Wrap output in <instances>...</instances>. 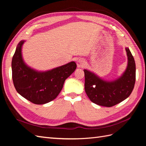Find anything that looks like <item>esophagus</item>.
<instances>
[{
  "mask_svg": "<svg viewBox=\"0 0 146 146\" xmlns=\"http://www.w3.org/2000/svg\"><path fill=\"white\" fill-rule=\"evenodd\" d=\"M86 64V62L85 61V60L82 59V58L78 59V61H77V65L78 68H83L85 67Z\"/></svg>",
  "mask_w": 146,
  "mask_h": 146,
  "instance_id": "esophagus-1",
  "label": "esophagus"
}]
</instances>
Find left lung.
Here are the masks:
<instances>
[{
	"label": "left lung",
	"instance_id": "left-lung-1",
	"mask_svg": "<svg viewBox=\"0 0 146 146\" xmlns=\"http://www.w3.org/2000/svg\"><path fill=\"white\" fill-rule=\"evenodd\" d=\"M125 50L128 64L122 76L114 81H106L93 72L84 69L85 90L92 102L104 107H111L126 99L133 91L136 80V65L129 48Z\"/></svg>",
	"mask_w": 146,
	"mask_h": 146
}]
</instances>
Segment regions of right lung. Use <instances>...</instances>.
Listing matches in <instances>:
<instances>
[{
    "mask_svg": "<svg viewBox=\"0 0 146 146\" xmlns=\"http://www.w3.org/2000/svg\"><path fill=\"white\" fill-rule=\"evenodd\" d=\"M21 41L13 56L12 78L15 89L22 96L35 104H47L60 94L66 78L77 68L72 61L45 72H39L29 67L22 57Z\"/></svg>",
    "mask_w": 146,
    "mask_h": 146,
    "instance_id": "right-lung-1",
    "label": "right lung"
}]
</instances>
